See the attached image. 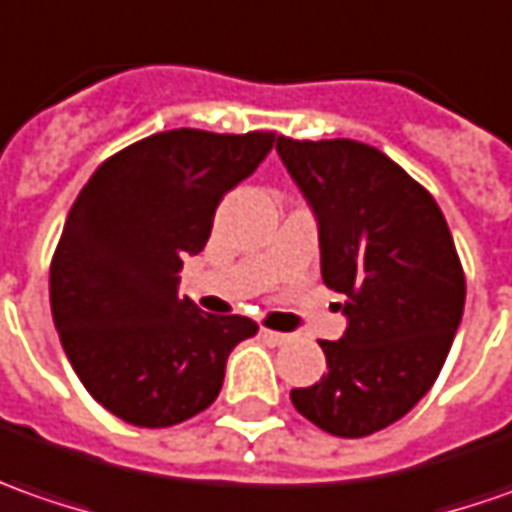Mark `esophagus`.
Listing matches in <instances>:
<instances>
[{
    "label": "esophagus",
    "mask_w": 512,
    "mask_h": 512,
    "mask_svg": "<svg viewBox=\"0 0 512 512\" xmlns=\"http://www.w3.org/2000/svg\"><path fill=\"white\" fill-rule=\"evenodd\" d=\"M260 337H263V340H269V343H274V345H283L291 340L289 334H283V331H272V328H260Z\"/></svg>",
    "instance_id": "obj_1"
}]
</instances>
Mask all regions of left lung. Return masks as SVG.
Here are the masks:
<instances>
[{
	"instance_id": "obj_1",
	"label": "left lung",
	"mask_w": 512,
	"mask_h": 512,
	"mask_svg": "<svg viewBox=\"0 0 512 512\" xmlns=\"http://www.w3.org/2000/svg\"><path fill=\"white\" fill-rule=\"evenodd\" d=\"M277 155L317 218L323 283L345 294L348 320L340 340H320L328 374L291 402L360 439L431 391L462 323L465 272L431 192L377 147L280 135Z\"/></svg>"
}]
</instances>
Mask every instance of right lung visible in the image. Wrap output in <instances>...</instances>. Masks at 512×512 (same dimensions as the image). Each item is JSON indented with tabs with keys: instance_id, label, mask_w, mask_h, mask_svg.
<instances>
[{
	"instance_id": "right-lung-1",
	"label": "right lung",
	"mask_w": 512,
	"mask_h": 512,
	"mask_svg": "<svg viewBox=\"0 0 512 512\" xmlns=\"http://www.w3.org/2000/svg\"><path fill=\"white\" fill-rule=\"evenodd\" d=\"M274 133L169 130L115 152L84 184L50 263V309L81 385L118 419L169 428L206 411L232 348L257 334L178 294L221 198L272 152Z\"/></svg>"
}]
</instances>
